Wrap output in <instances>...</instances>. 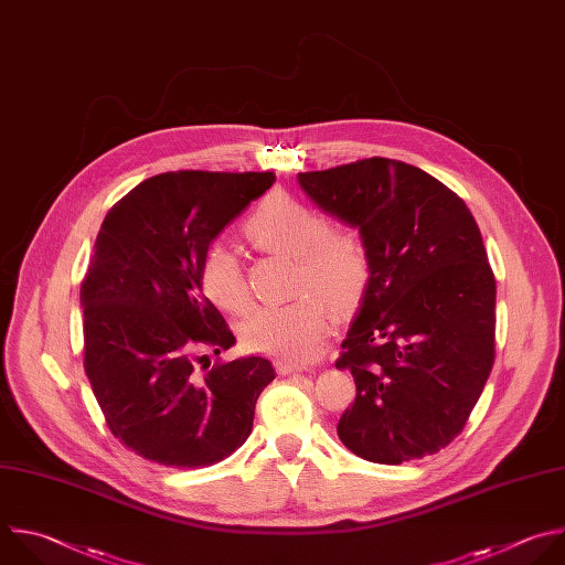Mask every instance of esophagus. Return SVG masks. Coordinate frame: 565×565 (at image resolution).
I'll list each match as a JSON object with an SVG mask.
<instances>
[{
  "label": "esophagus",
  "mask_w": 565,
  "mask_h": 565,
  "mask_svg": "<svg viewBox=\"0 0 565 565\" xmlns=\"http://www.w3.org/2000/svg\"><path fill=\"white\" fill-rule=\"evenodd\" d=\"M275 367L279 374H292V372H301V370H308L306 363H299V361H290V359H277L275 361Z\"/></svg>",
  "instance_id": "1"
}]
</instances>
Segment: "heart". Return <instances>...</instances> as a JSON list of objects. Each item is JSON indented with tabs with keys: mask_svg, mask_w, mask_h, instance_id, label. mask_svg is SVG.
I'll return each instance as SVG.
<instances>
[{
	"mask_svg": "<svg viewBox=\"0 0 565 565\" xmlns=\"http://www.w3.org/2000/svg\"><path fill=\"white\" fill-rule=\"evenodd\" d=\"M244 235L264 253L295 259L297 297L253 310L239 326L242 343L279 359H310L328 330L330 310L324 301L348 312L370 286L372 259L365 239L354 228H332L321 211L288 193L264 198L244 222ZM200 286L224 312H244L250 303L242 264L224 244L204 250Z\"/></svg>",
	"mask_w": 565,
	"mask_h": 565,
	"instance_id": "obj_1",
	"label": "heart"
}]
</instances>
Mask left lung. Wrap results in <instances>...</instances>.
I'll list each match as a JSON object with an SVG mask.
<instances>
[{
	"instance_id": "1",
	"label": "left lung",
	"mask_w": 565,
	"mask_h": 565,
	"mask_svg": "<svg viewBox=\"0 0 565 565\" xmlns=\"http://www.w3.org/2000/svg\"><path fill=\"white\" fill-rule=\"evenodd\" d=\"M297 179L319 209L359 228L372 259L334 363L356 386L339 439L386 466L439 452L494 363L497 284L472 213L433 174L386 157Z\"/></svg>"
}]
</instances>
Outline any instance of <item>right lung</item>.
Returning <instances> with one entry per match:
<instances>
[{
  "label": "right lung",
  "instance_id": "right-lung-1",
  "mask_svg": "<svg viewBox=\"0 0 565 565\" xmlns=\"http://www.w3.org/2000/svg\"><path fill=\"white\" fill-rule=\"evenodd\" d=\"M273 181V172H161L102 224L79 290L84 367L110 433L148 461L213 466L253 430L275 367L264 356L200 367L202 350L235 343L202 292L200 262Z\"/></svg>",
  "mask_w": 565,
  "mask_h": 565
}]
</instances>
